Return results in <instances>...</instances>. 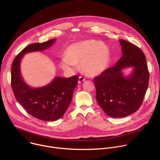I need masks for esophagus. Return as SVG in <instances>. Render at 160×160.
Returning a JSON list of instances; mask_svg holds the SVG:
<instances>
[{
  "mask_svg": "<svg viewBox=\"0 0 160 160\" xmlns=\"http://www.w3.org/2000/svg\"><path fill=\"white\" fill-rule=\"evenodd\" d=\"M85 78L83 77L80 76V77H79V78H78V83H81V82L85 81Z\"/></svg>",
  "mask_w": 160,
  "mask_h": 160,
  "instance_id": "esophagus-1",
  "label": "esophagus"
}]
</instances>
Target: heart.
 <instances>
[{"instance_id": "obj_1", "label": "heart", "mask_w": 160, "mask_h": 160, "mask_svg": "<svg viewBox=\"0 0 160 160\" xmlns=\"http://www.w3.org/2000/svg\"><path fill=\"white\" fill-rule=\"evenodd\" d=\"M110 51L106 45L94 40H88L73 43L68 46L65 57L60 61L62 69L72 72L75 64L80 63L82 70L89 76L102 73L108 66Z\"/></svg>"}]
</instances>
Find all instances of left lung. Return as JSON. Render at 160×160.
Wrapping results in <instances>:
<instances>
[{
	"label": "left lung",
	"instance_id": "obj_1",
	"mask_svg": "<svg viewBox=\"0 0 160 160\" xmlns=\"http://www.w3.org/2000/svg\"><path fill=\"white\" fill-rule=\"evenodd\" d=\"M123 53L116 64L95 77L96 99L106 115L125 117L138 111L147 91L149 73L144 52L135 45L120 39ZM132 66L134 73L126 79L121 70Z\"/></svg>",
	"mask_w": 160,
	"mask_h": 160
}]
</instances>
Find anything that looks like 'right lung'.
Listing matches in <instances>:
<instances>
[{"label": "right lung", "mask_w": 160, "mask_h": 160, "mask_svg": "<svg viewBox=\"0 0 160 160\" xmlns=\"http://www.w3.org/2000/svg\"><path fill=\"white\" fill-rule=\"evenodd\" d=\"M55 40L30 44L16 56L11 66V87L15 98L30 115L43 121H54L63 116L71 103L78 77H56L47 86L32 88L22 80L19 64L25 54L49 48Z\"/></svg>", "instance_id": "1"}]
</instances>
